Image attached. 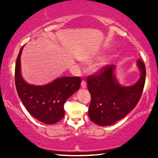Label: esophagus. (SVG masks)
<instances>
[{"label": "esophagus", "mask_w": 158, "mask_h": 158, "mask_svg": "<svg viewBox=\"0 0 158 158\" xmlns=\"http://www.w3.org/2000/svg\"><path fill=\"white\" fill-rule=\"evenodd\" d=\"M86 86H87V83L85 81H82L81 82V87L83 88H85Z\"/></svg>", "instance_id": "esophagus-1"}]
</instances>
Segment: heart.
<instances>
[{
    "label": "heart",
    "mask_w": 158,
    "mask_h": 158,
    "mask_svg": "<svg viewBox=\"0 0 158 158\" xmlns=\"http://www.w3.org/2000/svg\"><path fill=\"white\" fill-rule=\"evenodd\" d=\"M106 64H107L106 60H102V61H101L100 63L98 64V68H97V69H101L102 68H103V67H104Z\"/></svg>",
    "instance_id": "heart-1"
}]
</instances>
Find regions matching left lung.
Masks as SVG:
<instances>
[{
	"label": "left lung",
	"mask_w": 158,
	"mask_h": 158,
	"mask_svg": "<svg viewBox=\"0 0 158 158\" xmlns=\"http://www.w3.org/2000/svg\"><path fill=\"white\" fill-rule=\"evenodd\" d=\"M137 67L141 75L132 85H120L114 75V64L103 67L98 73L88 77L91 97L88 116L93 122L100 126L114 124L135 109L141 98L146 77L145 65L139 59Z\"/></svg>",
	"instance_id": "obj_1"
}]
</instances>
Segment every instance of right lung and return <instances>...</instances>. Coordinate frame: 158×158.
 Returning <instances> with one entry per match:
<instances>
[{"instance_id": "1", "label": "right lung", "mask_w": 158, "mask_h": 158, "mask_svg": "<svg viewBox=\"0 0 158 158\" xmlns=\"http://www.w3.org/2000/svg\"><path fill=\"white\" fill-rule=\"evenodd\" d=\"M17 57L15 68V82L18 95L29 114L47 124H53L64 115V103L80 88V77H62L44 85L28 84L21 73V55Z\"/></svg>"}]
</instances>
